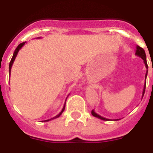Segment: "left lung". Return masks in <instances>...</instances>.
<instances>
[{"mask_svg":"<svg viewBox=\"0 0 153 153\" xmlns=\"http://www.w3.org/2000/svg\"><path fill=\"white\" fill-rule=\"evenodd\" d=\"M136 55L138 56H140L141 57L142 59L143 60V62L145 63V66L146 67L147 70H146V76H145V79L146 80V76H147V74H148V65H147V62H146V53L145 51L140 47V46H136ZM146 81H145V84H144V87H143V94H142V99H143V96H144V93H145V90H146ZM92 115H93V117H97V118L100 119V120H104V121H109V120H114V121H117V120H120V119H117V120H109V119H106L104 118V117H101L99 114H97L95 111H94V109H93L91 112Z\"/></svg>","mask_w":153,"mask_h":153,"instance_id":"obj_1","label":"left lung"}]
</instances>
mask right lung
Segmentation results:
<instances>
[{"label": "right lung", "instance_id": "obj_1", "mask_svg": "<svg viewBox=\"0 0 153 153\" xmlns=\"http://www.w3.org/2000/svg\"><path fill=\"white\" fill-rule=\"evenodd\" d=\"M38 38H40V37H38ZM25 43H26V42H23V43H21V44H19V45L17 46V48H16V49H15V51H14V52H13V56H12V59H11V60H10V64H9V74H10V71H11V67H12V65H13V62H14V60H15L16 56H17V53H18L19 51H20V50H21V48H22V47H23V46L24 45V44H25ZM65 105H66V102H65V103H64V106H63V109H62V110H61V112H60V113H59V114H58V115H56V117H53V118L50 119V120H44V122H48V121H50V120H54V119H56V118H58V117H60V115H61L62 113H63V112L64 111V109H65Z\"/></svg>", "mask_w": 153, "mask_h": 153}]
</instances>
